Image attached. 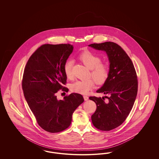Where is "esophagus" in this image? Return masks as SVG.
<instances>
[{
  "instance_id": "esophagus-1",
  "label": "esophagus",
  "mask_w": 159,
  "mask_h": 159,
  "mask_svg": "<svg viewBox=\"0 0 159 159\" xmlns=\"http://www.w3.org/2000/svg\"><path fill=\"white\" fill-rule=\"evenodd\" d=\"M83 98H84V100L85 101H87V100H89V97L87 96H84Z\"/></svg>"
}]
</instances>
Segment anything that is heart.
I'll list each match as a JSON object with an SVG mask.
<instances>
[{"label": "heart", "instance_id": "1", "mask_svg": "<svg viewBox=\"0 0 159 159\" xmlns=\"http://www.w3.org/2000/svg\"><path fill=\"white\" fill-rule=\"evenodd\" d=\"M79 59L91 70L92 77L98 84H102L106 82L110 69L107 65L101 62V58L98 56L90 51H85L79 55ZM72 65L71 61H68L64 65L63 70L67 79L72 77ZM95 81L92 79L86 80H77L71 84L70 90L75 93L86 94L94 88Z\"/></svg>", "mask_w": 159, "mask_h": 159}]
</instances>
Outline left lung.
<instances>
[{
  "instance_id": "8db88e82",
  "label": "left lung",
  "mask_w": 159,
  "mask_h": 159,
  "mask_svg": "<svg viewBox=\"0 0 159 159\" xmlns=\"http://www.w3.org/2000/svg\"><path fill=\"white\" fill-rule=\"evenodd\" d=\"M89 46L105 51L110 62L108 76L96 92L110 95L106 96L107 101L103 97H89L97 106L93 124L98 129L109 131L121 125L129 114L138 93L137 75L130 58L118 44L106 42Z\"/></svg>"
}]
</instances>
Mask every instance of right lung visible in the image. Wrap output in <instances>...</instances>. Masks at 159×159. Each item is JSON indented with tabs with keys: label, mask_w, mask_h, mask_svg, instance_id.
<instances>
[{
	"label": "right lung",
	"mask_w": 159,
	"mask_h": 159,
	"mask_svg": "<svg viewBox=\"0 0 159 159\" xmlns=\"http://www.w3.org/2000/svg\"><path fill=\"white\" fill-rule=\"evenodd\" d=\"M73 47L70 44H44L29 58L24 69L22 88L37 122L48 132L63 131L70 126L73 112L84 101L81 94L72 93L58 100L59 90L67 92L63 66Z\"/></svg>",
	"instance_id": "right-lung-1"
}]
</instances>
